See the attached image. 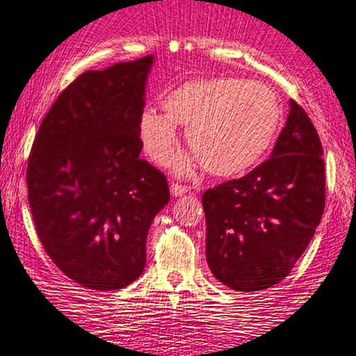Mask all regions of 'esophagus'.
Returning <instances> with one entry per match:
<instances>
[{"instance_id":"obj_1","label":"esophagus","mask_w":356,"mask_h":356,"mask_svg":"<svg viewBox=\"0 0 356 356\" xmlns=\"http://www.w3.org/2000/svg\"><path fill=\"white\" fill-rule=\"evenodd\" d=\"M187 192H188L187 186H182V184H177V182H170V193H172L174 197H182L184 193Z\"/></svg>"}]
</instances>
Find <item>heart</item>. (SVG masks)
Instances as JSON below:
<instances>
[{
    "mask_svg": "<svg viewBox=\"0 0 356 356\" xmlns=\"http://www.w3.org/2000/svg\"><path fill=\"white\" fill-rule=\"evenodd\" d=\"M163 113L145 110L138 120L143 151L165 165L179 145L177 126L187 128L192 154L179 157L177 170L204 163L220 177L246 172L271 147L282 120L276 92L266 83L238 77L195 79L170 90Z\"/></svg>",
    "mask_w": 356,
    "mask_h": 356,
    "instance_id": "1",
    "label": "heart"
}]
</instances>
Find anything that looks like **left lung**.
Masks as SVG:
<instances>
[{"label":"left lung","mask_w":356,"mask_h":356,"mask_svg":"<svg viewBox=\"0 0 356 356\" xmlns=\"http://www.w3.org/2000/svg\"><path fill=\"white\" fill-rule=\"evenodd\" d=\"M271 157L245 177L202 195L207 263L233 291L281 282L316 233L325 209V165L312 121L294 100Z\"/></svg>","instance_id":"obj_1"}]
</instances>
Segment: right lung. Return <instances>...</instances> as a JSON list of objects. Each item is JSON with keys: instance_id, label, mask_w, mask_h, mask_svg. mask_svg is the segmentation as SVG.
<instances>
[{"instance_id": "obj_1", "label": "right lung", "mask_w": 356, "mask_h": 356, "mask_svg": "<svg viewBox=\"0 0 356 356\" xmlns=\"http://www.w3.org/2000/svg\"><path fill=\"white\" fill-rule=\"evenodd\" d=\"M154 57L88 70L44 116L28 163L35 232L54 264L97 291L131 284L146 266L165 175L139 157L138 120Z\"/></svg>"}]
</instances>
